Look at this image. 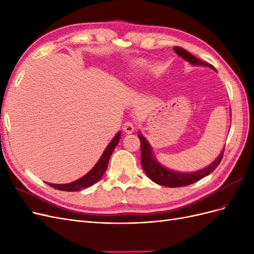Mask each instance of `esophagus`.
I'll return each instance as SVG.
<instances>
[{"mask_svg": "<svg viewBox=\"0 0 254 254\" xmlns=\"http://www.w3.org/2000/svg\"><path fill=\"white\" fill-rule=\"evenodd\" d=\"M123 130H124L125 133H132L134 131V125L131 122H126L123 125Z\"/></svg>", "mask_w": 254, "mask_h": 254, "instance_id": "obj_1", "label": "esophagus"}]
</instances>
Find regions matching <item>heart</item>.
Returning <instances> with one entry per match:
<instances>
[{"mask_svg":"<svg viewBox=\"0 0 254 254\" xmlns=\"http://www.w3.org/2000/svg\"><path fill=\"white\" fill-rule=\"evenodd\" d=\"M134 68H135V71L141 72V71H143V70H145V68H146V64L144 63V61H142V60L136 61V63L134 64Z\"/></svg>","mask_w":254,"mask_h":254,"instance_id":"b5f03b06","label":"heart"}]
</instances>
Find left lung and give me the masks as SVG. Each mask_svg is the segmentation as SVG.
Returning <instances> with one entry per match:
<instances>
[{"label":"left lung","mask_w":254,"mask_h":254,"mask_svg":"<svg viewBox=\"0 0 254 254\" xmlns=\"http://www.w3.org/2000/svg\"><path fill=\"white\" fill-rule=\"evenodd\" d=\"M174 51L176 52L177 55L186 61H188V63L190 64L191 65L207 66L212 68V70L216 71L212 64L203 63V61L196 58L195 56H193L191 54H190L188 51H186L182 48L175 47ZM137 136H139V139L141 141V163L145 174L147 175V177L150 180L163 187L180 188V187H186V186H189V184L197 182L198 180L202 179L203 177L210 175L215 168L218 166V164L220 163V161L222 159V156H224V149H222V151L219 153V156L211 165L206 166L202 168V170H199L197 172H193V173L176 172V171L170 170V168H166L162 164H160L158 162V160L156 159L155 155H153L152 148L150 144L148 143L147 139H146L141 132H137Z\"/></svg>","instance_id":"obj_1"}]
</instances>
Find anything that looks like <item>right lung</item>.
<instances>
[{
    "instance_id": "obj_1",
    "label": "right lung",
    "mask_w": 254,
    "mask_h": 254,
    "mask_svg": "<svg viewBox=\"0 0 254 254\" xmlns=\"http://www.w3.org/2000/svg\"><path fill=\"white\" fill-rule=\"evenodd\" d=\"M120 140H121V131H119L114 135L112 141L108 144V146H107L106 149L103 152V155L101 156V158H99L94 167L92 168L88 174L81 177V178L65 184H54L49 182H47V184H49V186H51L52 188L56 190H66V191H76V190H80L82 189H87L91 186H93L94 183L101 180L103 175L105 174L107 166H108V163H109V159L112 155L114 148L117 147V145L119 144Z\"/></svg>"
}]
</instances>
